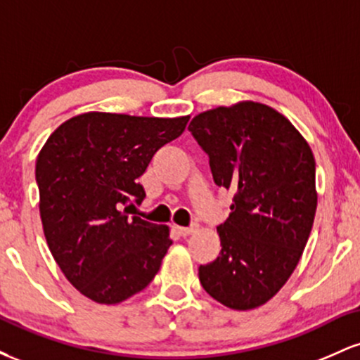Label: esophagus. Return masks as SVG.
I'll list each match as a JSON object with an SVG mask.
<instances>
[{"instance_id":"1","label":"esophagus","mask_w":360,"mask_h":360,"mask_svg":"<svg viewBox=\"0 0 360 360\" xmlns=\"http://www.w3.org/2000/svg\"><path fill=\"white\" fill-rule=\"evenodd\" d=\"M177 232L179 235H183V237H188V235L194 233L198 230V225H191V226H176Z\"/></svg>"}]
</instances>
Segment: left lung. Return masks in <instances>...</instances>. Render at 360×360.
<instances>
[{
	"instance_id": "left-lung-1",
	"label": "left lung",
	"mask_w": 360,
	"mask_h": 360,
	"mask_svg": "<svg viewBox=\"0 0 360 360\" xmlns=\"http://www.w3.org/2000/svg\"><path fill=\"white\" fill-rule=\"evenodd\" d=\"M189 131L210 157L214 184L230 189L221 250L200 266L205 291L232 309L267 303L298 266L316 212L315 157L278 110L257 101L203 111Z\"/></svg>"
}]
</instances>
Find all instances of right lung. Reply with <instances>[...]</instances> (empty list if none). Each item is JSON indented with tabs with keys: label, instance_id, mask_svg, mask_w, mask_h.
<instances>
[{
	"label": "right lung",
	"instance_id": "add662e5",
	"mask_svg": "<svg viewBox=\"0 0 360 360\" xmlns=\"http://www.w3.org/2000/svg\"><path fill=\"white\" fill-rule=\"evenodd\" d=\"M189 117L89 111L52 131L37 157L39 210L57 266L81 295L117 304L150 284L171 247L167 225L128 218L139 177Z\"/></svg>",
	"mask_w": 360,
	"mask_h": 360
}]
</instances>
